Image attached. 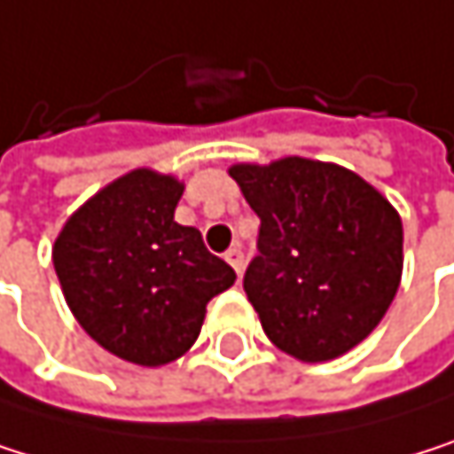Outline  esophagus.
I'll use <instances>...</instances> for the list:
<instances>
[{
	"mask_svg": "<svg viewBox=\"0 0 454 454\" xmlns=\"http://www.w3.org/2000/svg\"><path fill=\"white\" fill-rule=\"evenodd\" d=\"M225 261H229L231 269L242 277V271H245V253H242L239 247H231L229 253H225Z\"/></svg>",
	"mask_w": 454,
	"mask_h": 454,
	"instance_id": "obj_1",
	"label": "esophagus"
}]
</instances>
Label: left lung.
<instances>
[{"label":"left lung","mask_w":454,"mask_h":454,"mask_svg":"<svg viewBox=\"0 0 454 454\" xmlns=\"http://www.w3.org/2000/svg\"><path fill=\"white\" fill-rule=\"evenodd\" d=\"M229 175L261 217L245 293L269 340L301 362L359 346L399 290V212L356 172L303 156Z\"/></svg>","instance_id":"left-lung-1"}]
</instances>
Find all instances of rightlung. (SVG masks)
<instances>
[{
	"instance_id": "right-lung-1",
	"label": "right lung",
	"mask_w": 454,
	"mask_h": 454,
	"mask_svg": "<svg viewBox=\"0 0 454 454\" xmlns=\"http://www.w3.org/2000/svg\"><path fill=\"white\" fill-rule=\"evenodd\" d=\"M180 196L183 183L172 175L132 169L84 201L52 247L82 330L140 367L183 356L199 338L207 303L237 279L193 225L175 223Z\"/></svg>"
}]
</instances>
